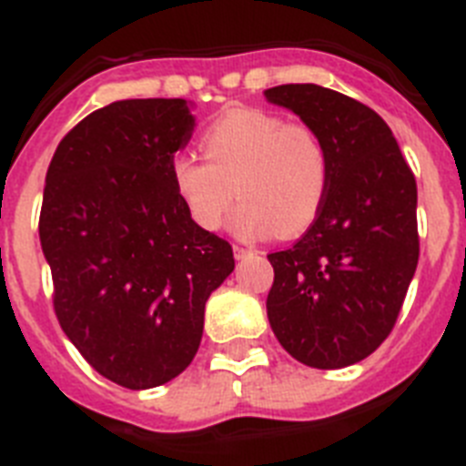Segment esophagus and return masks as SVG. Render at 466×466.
<instances>
[{
  "label": "esophagus",
  "instance_id": "34e87169",
  "mask_svg": "<svg viewBox=\"0 0 466 466\" xmlns=\"http://www.w3.org/2000/svg\"><path fill=\"white\" fill-rule=\"evenodd\" d=\"M233 254H236V258H238V261H242V258H245V257H249V254H252V249H247V247H240V245H236V247H233Z\"/></svg>",
  "mask_w": 466,
  "mask_h": 466
}]
</instances>
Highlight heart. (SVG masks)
Returning <instances> with one entry per match:
<instances>
[{
    "label": "heart",
    "instance_id": "1",
    "mask_svg": "<svg viewBox=\"0 0 466 466\" xmlns=\"http://www.w3.org/2000/svg\"><path fill=\"white\" fill-rule=\"evenodd\" d=\"M198 144L205 160L175 154L170 179L200 228H219L236 196L242 203L230 228L245 240L299 236L322 214L331 188V156L308 123L236 106L209 123Z\"/></svg>",
    "mask_w": 466,
    "mask_h": 466
}]
</instances>
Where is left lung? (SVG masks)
<instances>
[{
	"label": "left lung",
	"instance_id": "obj_1",
	"mask_svg": "<svg viewBox=\"0 0 466 466\" xmlns=\"http://www.w3.org/2000/svg\"><path fill=\"white\" fill-rule=\"evenodd\" d=\"M266 97L322 135L331 188L294 247L268 254V319L279 345L312 369H343L380 348L418 268V187L392 130L371 106L315 84Z\"/></svg>",
	"mask_w": 466,
	"mask_h": 466
}]
</instances>
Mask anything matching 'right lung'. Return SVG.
<instances>
[{
  "mask_svg": "<svg viewBox=\"0 0 466 466\" xmlns=\"http://www.w3.org/2000/svg\"><path fill=\"white\" fill-rule=\"evenodd\" d=\"M187 100H121L57 144L39 214L53 310L106 380L149 390L187 369L205 303L236 268L224 238L188 217L170 179L187 147Z\"/></svg>",
  "mask_w": 466,
  "mask_h": 466,
  "instance_id": "add662e5",
  "label": "right lung"
}]
</instances>
